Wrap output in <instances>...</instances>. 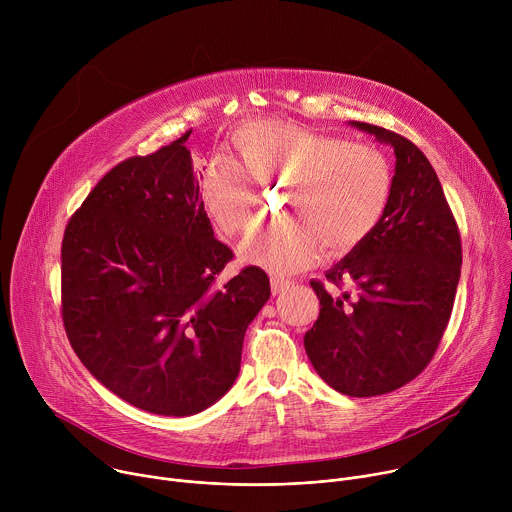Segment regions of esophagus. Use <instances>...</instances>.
Here are the masks:
<instances>
[{"mask_svg":"<svg viewBox=\"0 0 512 512\" xmlns=\"http://www.w3.org/2000/svg\"><path fill=\"white\" fill-rule=\"evenodd\" d=\"M289 281L287 279H283V277H271V291H273V296H281V294H285V291L289 289Z\"/></svg>","mask_w":512,"mask_h":512,"instance_id":"esophagus-1","label":"esophagus"}]
</instances>
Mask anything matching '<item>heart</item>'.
<instances>
[{"label":"heart","mask_w":512,"mask_h":512,"mask_svg":"<svg viewBox=\"0 0 512 512\" xmlns=\"http://www.w3.org/2000/svg\"><path fill=\"white\" fill-rule=\"evenodd\" d=\"M237 162L216 158L200 178L202 210L227 237L257 221L261 190L283 186V216L251 235L241 255L271 273H296L322 255L342 257L381 225L393 194L389 158L300 123L253 119L233 131Z\"/></svg>","instance_id":"1"}]
</instances>
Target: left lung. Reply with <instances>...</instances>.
<instances>
[{
	"instance_id": "obj_1",
	"label": "left lung",
	"mask_w": 512,
	"mask_h": 512,
	"mask_svg": "<svg viewBox=\"0 0 512 512\" xmlns=\"http://www.w3.org/2000/svg\"><path fill=\"white\" fill-rule=\"evenodd\" d=\"M350 123L393 145V194L375 233L326 271L332 289L310 281L320 316L304 346L332 389L375 397L413 381L440 346L460 281L462 241L417 145L379 125ZM344 284L351 291L340 295Z\"/></svg>"
}]
</instances>
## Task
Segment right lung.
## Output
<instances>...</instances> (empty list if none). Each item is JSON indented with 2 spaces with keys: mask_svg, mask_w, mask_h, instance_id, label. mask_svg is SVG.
<instances>
[{
  "mask_svg": "<svg viewBox=\"0 0 512 512\" xmlns=\"http://www.w3.org/2000/svg\"><path fill=\"white\" fill-rule=\"evenodd\" d=\"M188 137L109 170L60 249L70 346L111 393L174 417L233 387L247 326L271 294L259 267L218 279L233 251L202 210Z\"/></svg>",
  "mask_w": 512,
  "mask_h": 512,
  "instance_id": "right-lung-1",
  "label": "right lung"
}]
</instances>
